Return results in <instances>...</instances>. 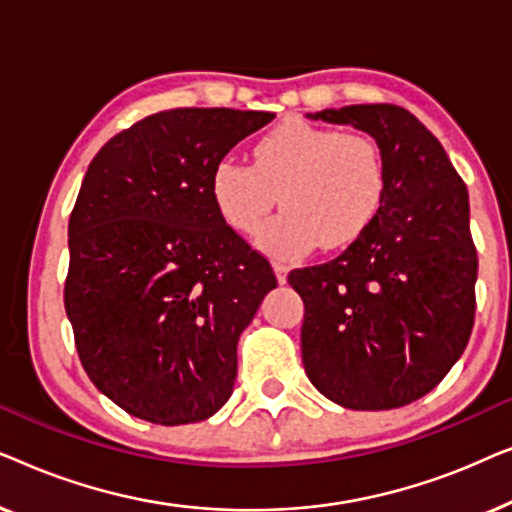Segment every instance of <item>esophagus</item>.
<instances>
[{"label":"esophagus","instance_id":"34e87169","mask_svg":"<svg viewBox=\"0 0 512 512\" xmlns=\"http://www.w3.org/2000/svg\"><path fill=\"white\" fill-rule=\"evenodd\" d=\"M272 268H275L277 282L284 284V282H286V275H289V265L282 263V261H275V263H272Z\"/></svg>","mask_w":512,"mask_h":512}]
</instances>
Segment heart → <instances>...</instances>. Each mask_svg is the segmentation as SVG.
Masks as SVG:
<instances>
[{
    "label": "heart",
    "mask_w": 512,
    "mask_h": 512,
    "mask_svg": "<svg viewBox=\"0 0 512 512\" xmlns=\"http://www.w3.org/2000/svg\"><path fill=\"white\" fill-rule=\"evenodd\" d=\"M258 244L293 258L354 244L380 212L387 193V158L373 137L307 123L275 125L254 144V163L223 158L209 174L216 212L237 233H256L272 212Z\"/></svg>",
    "instance_id": "b5f03b06"
}]
</instances>
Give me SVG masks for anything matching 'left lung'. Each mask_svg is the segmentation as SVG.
Returning a JSON list of instances; mask_svg holds the SVG:
<instances>
[{
    "label": "left lung",
    "instance_id": "1",
    "mask_svg": "<svg viewBox=\"0 0 512 512\" xmlns=\"http://www.w3.org/2000/svg\"><path fill=\"white\" fill-rule=\"evenodd\" d=\"M310 118L373 135L387 193L338 258L289 272L305 303V373L349 410L403 408L438 387L473 331L478 251L466 184L408 109L352 104Z\"/></svg>",
    "mask_w": 512,
    "mask_h": 512
}]
</instances>
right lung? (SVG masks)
<instances>
[{"instance_id":"right-lung-1","label":"right lung","mask_w":512,"mask_h":512,"mask_svg":"<svg viewBox=\"0 0 512 512\" xmlns=\"http://www.w3.org/2000/svg\"><path fill=\"white\" fill-rule=\"evenodd\" d=\"M270 111L170 109L90 160L69 216L65 310L90 382L146 422L212 417L233 394L237 340L277 286L209 195V174Z\"/></svg>"}]
</instances>
